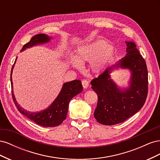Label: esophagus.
<instances>
[{"mask_svg":"<svg viewBox=\"0 0 160 160\" xmlns=\"http://www.w3.org/2000/svg\"><path fill=\"white\" fill-rule=\"evenodd\" d=\"M81 83L82 85L84 88H88V86H89V81L87 80V79H83L81 81Z\"/></svg>","mask_w":160,"mask_h":160,"instance_id":"esophagus-1","label":"esophagus"}]
</instances>
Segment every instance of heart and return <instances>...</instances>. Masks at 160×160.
<instances>
[{
    "label": "heart",
    "instance_id": "b5f03b06",
    "mask_svg": "<svg viewBox=\"0 0 160 160\" xmlns=\"http://www.w3.org/2000/svg\"><path fill=\"white\" fill-rule=\"evenodd\" d=\"M113 54V49L108 42L98 40L80 47L77 51L76 59L79 62L92 61V69L95 72H99L109 63Z\"/></svg>",
    "mask_w": 160,
    "mask_h": 160
}]
</instances>
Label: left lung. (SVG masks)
Listing matches in <instances>:
<instances>
[{
  "label": "left lung",
  "instance_id": "8db88e82",
  "mask_svg": "<svg viewBox=\"0 0 160 160\" xmlns=\"http://www.w3.org/2000/svg\"><path fill=\"white\" fill-rule=\"evenodd\" d=\"M127 55L118 64L106 69L91 81V88L98 95L94 112L97 121L111 125L123 122L143 106L148 93V73L146 62L132 41H126ZM115 66L128 68L132 72L130 88L120 91L110 79V72Z\"/></svg>",
  "mask_w": 160,
  "mask_h": 160
}]
</instances>
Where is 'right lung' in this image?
I'll use <instances>...</instances> for the list:
<instances>
[{
    "mask_svg": "<svg viewBox=\"0 0 160 160\" xmlns=\"http://www.w3.org/2000/svg\"><path fill=\"white\" fill-rule=\"evenodd\" d=\"M50 40V38L46 34H37L33 36L29 42L23 45L22 51L25 50L26 48L32 47L38 43L47 42ZM17 60V59H16ZM14 61V63L16 62ZM14 67L12 65L11 74V89H12V97L14 104L18 111L26 116L29 119L33 121L37 124L43 127H55L58 126L66 119L67 111L69 108V103L70 100L74 96L79 94L83 91V86L79 80H74L68 83H65L60 92L59 95H58L50 107L45 111H41L38 113H31L23 109L18 105L12 91V71Z\"/></svg>",
    "mask_w": 160,
    "mask_h": 160,
    "instance_id": "add662e5",
    "label": "right lung"
}]
</instances>
